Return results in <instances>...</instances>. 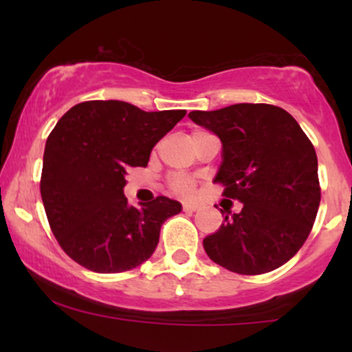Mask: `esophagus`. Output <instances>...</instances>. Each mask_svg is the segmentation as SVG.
Instances as JSON below:
<instances>
[{
	"mask_svg": "<svg viewBox=\"0 0 352 352\" xmlns=\"http://www.w3.org/2000/svg\"><path fill=\"white\" fill-rule=\"evenodd\" d=\"M184 210L185 212H195V210H199V204H190V201H185Z\"/></svg>",
	"mask_w": 352,
	"mask_h": 352,
	"instance_id": "obj_1",
	"label": "esophagus"
}]
</instances>
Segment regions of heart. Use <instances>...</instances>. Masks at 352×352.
I'll list each match as a JSON object with an SVG mask.
<instances>
[{"label":"heart","instance_id":"b5f03b06","mask_svg":"<svg viewBox=\"0 0 352 352\" xmlns=\"http://www.w3.org/2000/svg\"><path fill=\"white\" fill-rule=\"evenodd\" d=\"M201 134H207V132L195 131L192 134V139H195V137H199ZM168 185H170L173 192L179 193L182 197H190L193 193V190H195V182L190 179L188 175H184V173H175V175H172L170 180H168Z\"/></svg>","mask_w":352,"mask_h":352}]
</instances>
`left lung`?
<instances>
[{
	"instance_id": "8db88e82",
	"label": "left lung",
	"mask_w": 352,
	"mask_h": 352,
	"mask_svg": "<svg viewBox=\"0 0 352 352\" xmlns=\"http://www.w3.org/2000/svg\"><path fill=\"white\" fill-rule=\"evenodd\" d=\"M190 119L215 132L223 164L215 182L241 210L204 240L210 260L238 274L280 268L300 252L321 201L318 157L308 135L285 109L233 104L192 111Z\"/></svg>"
}]
</instances>
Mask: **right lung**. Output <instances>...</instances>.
Listing matches in <instances>:
<instances>
[{
    "label": "right lung",
    "mask_w": 352,
    "mask_h": 352,
    "mask_svg": "<svg viewBox=\"0 0 352 352\" xmlns=\"http://www.w3.org/2000/svg\"><path fill=\"white\" fill-rule=\"evenodd\" d=\"M185 114L86 100L58 120L46 140L39 188L52 235L76 263L122 273L152 256L160 227L182 205L159 195L129 207L125 173L145 167L153 145Z\"/></svg>",
    "instance_id": "add662e5"
}]
</instances>
